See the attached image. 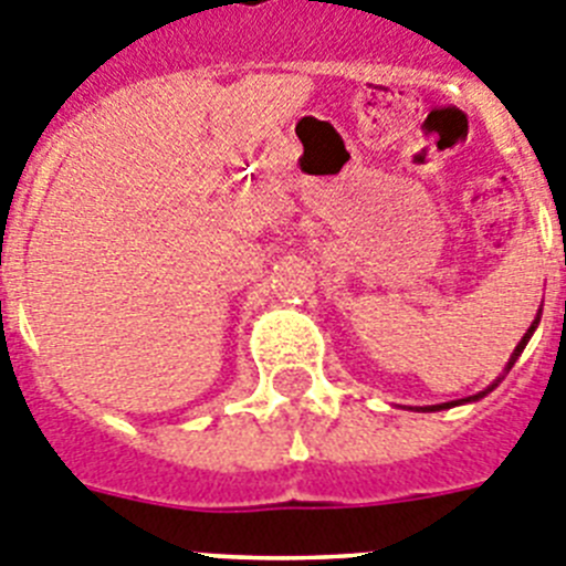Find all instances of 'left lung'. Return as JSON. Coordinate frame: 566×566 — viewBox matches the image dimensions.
<instances>
[{
	"label": "left lung",
	"mask_w": 566,
	"mask_h": 566,
	"mask_svg": "<svg viewBox=\"0 0 566 566\" xmlns=\"http://www.w3.org/2000/svg\"><path fill=\"white\" fill-rule=\"evenodd\" d=\"M538 323H542V308H538V314H536V319H533V323H530V328L527 332H524V337H522V343L516 345V348H513V354H510V359H507V365H504V371H502V377H496L493 379V382L488 385V388H484V391H479V394H473V397H464V399H453V402H442V405H424V408H413V411H424V413H431V411H444V408H453V405H464V402H476V399H482V397H488L490 391H493V388H496L499 382H502L504 377H507L510 374V368H513V365H516V359L522 357V352H524V345L530 343V337H533V332H536L538 328Z\"/></svg>",
	"instance_id": "8db88e82"
}]
</instances>
